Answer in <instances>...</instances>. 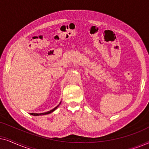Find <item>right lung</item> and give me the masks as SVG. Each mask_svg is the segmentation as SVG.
Listing matches in <instances>:
<instances>
[{
  "mask_svg": "<svg viewBox=\"0 0 149 149\" xmlns=\"http://www.w3.org/2000/svg\"><path fill=\"white\" fill-rule=\"evenodd\" d=\"M61 104V102L56 107H55L54 109H53L52 110H51V111H48V112H46V113H30V115H33V116H39V115H48V114H50V113H52V112H54L55 110H56L57 108H58V107H59V105H60Z\"/></svg>",
  "mask_w": 149,
  "mask_h": 149,
  "instance_id": "1",
  "label": "right lung"
}]
</instances>
